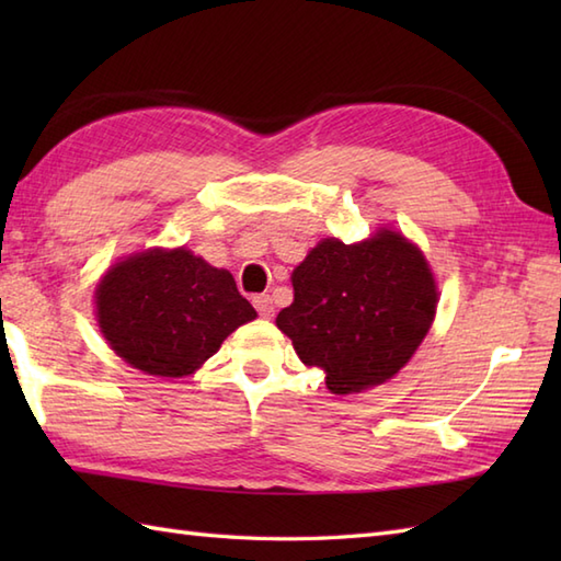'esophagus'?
<instances>
[{
	"label": "esophagus",
	"mask_w": 561,
	"mask_h": 561,
	"mask_svg": "<svg viewBox=\"0 0 561 561\" xmlns=\"http://www.w3.org/2000/svg\"><path fill=\"white\" fill-rule=\"evenodd\" d=\"M253 306L257 308L260 318H272V316H274V304H272V299H270L267 294H260V296H255V299H253Z\"/></svg>",
	"instance_id": "1"
}]
</instances>
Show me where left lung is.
<instances>
[{
	"label": "left lung",
	"instance_id": "1",
	"mask_svg": "<svg viewBox=\"0 0 561 561\" xmlns=\"http://www.w3.org/2000/svg\"><path fill=\"white\" fill-rule=\"evenodd\" d=\"M294 304L277 328L335 396L386 383L434 323L438 291L424 253L398 231L362 243L325 238L291 274Z\"/></svg>",
	"mask_w": 561,
	"mask_h": 561
}]
</instances>
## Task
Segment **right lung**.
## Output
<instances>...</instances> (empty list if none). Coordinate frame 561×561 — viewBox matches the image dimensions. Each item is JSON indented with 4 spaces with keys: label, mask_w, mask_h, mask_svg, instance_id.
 <instances>
[{
    "label": "right lung",
    "mask_w": 561,
    "mask_h": 561,
    "mask_svg": "<svg viewBox=\"0 0 561 561\" xmlns=\"http://www.w3.org/2000/svg\"><path fill=\"white\" fill-rule=\"evenodd\" d=\"M93 299L111 350L161 378L195 374L236 328L257 318L229 270L185 248H151L115 262Z\"/></svg>",
    "instance_id": "right-lung-1"
}]
</instances>
